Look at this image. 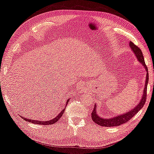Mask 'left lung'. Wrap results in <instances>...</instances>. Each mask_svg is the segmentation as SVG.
<instances>
[{"mask_svg": "<svg viewBox=\"0 0 154 154\" xmlns=\"http://www.w3.org/2000/svg\"><path fill=\"white\" fill-rule=\"evenodd\" d=\"M130 46L131 49H132L133 52L136 56L137 58L138 59V60L140 62L141 64L143 65V66L144 67L146 71V81H145V85H144V89L143 91V95L141 96V98L140 101L138 103V105L136 106V107L134 108V109L129 110L125 113H123L122 115H120V116L112 117L110 118H104L102 117H100L97 114V110H96V106L95 104L93 111L91 113V119L92 120L95 122L96 124L100 126L103 127H116L119 126L120 125H122L124 123L128 122L129 120H131L133 116H134V115H136L141 108H143V106H144L145 103H146V91H147V84L149 82V73H148V68H147L146 64L144 62V58L143 56L142 52L140 50V48L136 45L133 44L132 42H130Z\"/></svg>", "mask_w": 154, "mask_h": 154, "instance_id": "1", "label": "left lung"}]
</instances>
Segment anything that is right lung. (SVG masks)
<instances>
[{
  "mask_svg": "<svg viewBox=\"0 0 154 154\" xmlns=\"http://www.w3.org/2000/svg\"><path fill=\"white\" fill-rule=\"evenodd\" d=\"M69 100H67V103H68ZM65 108H63V110L61 111L60 113H59L58 116H57L56 118L52 119V120H49L48 121H38V120H30V119H26V118H23V120H25V121H28L29 122H32V123H34V124H38V125H53L54 123H56V122H58L59 120H60L61 117H62L63 114L64 113V111H65Z\"/></svg>",
  "mask_w": 154,
  "mask_h": 154,
  "instance_id": "add662e5",
  "label": "right lung"
}]
</instances>
